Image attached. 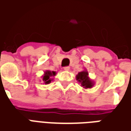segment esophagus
I'll return each instance as SVG.
<instances>
[{
    "instance_id": "esophagus-1",
    "label": "esophagus",
    "mask_w": 131,
    "mask_h": 131,
    "mask_svg": "<svg viewBox=\"0 0 131 131\" xmlns=\"http://www.w3.org/2000/svg\"><path fill=\"white\" fill-rule=\"evenodd\" d=\"M70 69V67H64V71H69Z\"/></svg>"
}]
</instances>
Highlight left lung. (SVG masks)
Listing matches in <instances>:
<instances>
[{
  "mask_svg": "<svg viewBox=\"0 0 131 131\" xmlns=\"http://www.w3.org/2000/svg\"><path fill=\"white\" fill-rule=\"evenodd\" d=\"M77 81L81 83V86L85 89L91 88L94 85V82L88 77V72L86 70L79 72L76 77Z\"/></svg>",
  "mask_w": 131,
  "mask_h": 131,
  "instance_id": "obj_1",
  "label": "left lung"
}]
</instances>
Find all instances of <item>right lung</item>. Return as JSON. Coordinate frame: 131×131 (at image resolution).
Returning a JSON list of instances; mask_svg holds the SVG:
<instances>
[{"instance_id":"1","label":"right lung","mask_w":131,"mask_h":131,"mask_svg":"<svg viewBox=\"0 0 131 131\" xmlns=\"http://www.w3.org/2000/svg\"><path fill=\"white\" fill-rule=\"evenodd\" d=\"M56 72L54 71H50V70H47L44 72V74L43 76H42V78H43V82H44L45 84H49L50 83H51V81H52V77H54L56 75Z\"/></svg>"}]
</instances>
